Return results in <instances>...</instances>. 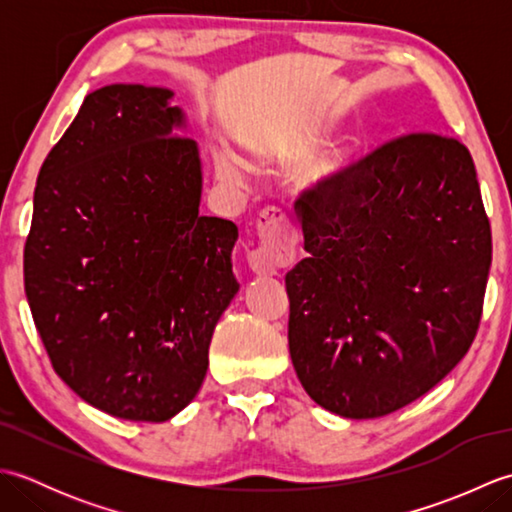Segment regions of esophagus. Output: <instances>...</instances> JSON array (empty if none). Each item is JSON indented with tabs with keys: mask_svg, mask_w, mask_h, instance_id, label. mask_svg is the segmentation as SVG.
<instances>
[{
	"mask_svg": "<svg viewBox=\"0 0 512 512\" xmlns=\"http://www.w3.org/2000/svg\"><path fill=\"white\" fill-rule=\"evenodd\" d=\"M259 244L248 253V266L257 277H273L277 268L288 264L295 255L297 231L284 213L268 209L257 220Z\"/></svg>",
	"mask_w": 512,
	"mask_h": 512,
	"instance_id": "1",
	"label": "esophagus"
}]
</instances>
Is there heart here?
Returning a JSON list of instances; mask_svg holds the SVG:
<instances>
[{
    "label": "heart",
    "mask_w": 512,
    "mask_h": 512,
    "mask_svg": "<svg viewBox=\"0 0 512 512\" xmlns=\"http://www.w3.org/2000/svg\"><path fill=\"white\" fill-rule=\"evenodd\" d=\"M345 147L339 143V140H328L323 143L314 154L306 160V165L299 171V182L303 189H312L319 191L330 187V184L341 176V171L345 169ZM215 171L220 180L228 184H244V169L242 162H239L231 151H217L215 154Z\"/></svg>",
    "instance_id": "b5f03b06"
}]
</instances>
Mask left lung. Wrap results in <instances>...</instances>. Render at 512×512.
<instances>
[{
  "mask_svg": "<svg viewBox=\"0 0 512 512\" xmlns=\"http://www.w3.org/2000/svg\"><path fill=\"white\" fill-rule=\"evenodd\" d=\"M308 257L286 275L288 347L336 416H387L436 387L475 339L491 224L473 158L411 134L297 200Z\"/></svg>",
  "mask_w": 512,
  "mask_h": 512,
  "instance_id": "1",
  "label": "left lung"
}]
</instances>
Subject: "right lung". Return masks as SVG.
Listing matches in <instances>:
<instances>
[{
	"instance_id": "1",
	"label": "right lung",
	"mask_w": 512,
	"mask_h": 512,
	"mask_svg": "<svg viewBox=\"0 0 512 512\" xmlns=\"http://www.w3.org/2000/svg\"><path fill=\"white\" fill-rule=\"evenodd\" d=\"M173 90L105 85L43 160L24 281L54 372L110 416L165 422L200 391L239 284L237 226L200 215Z\"/></svg>"
}]
</instances>
